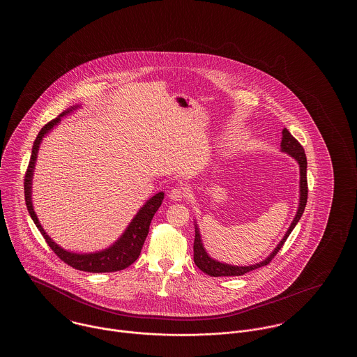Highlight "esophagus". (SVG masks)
Here are the masks:
<instances>
[{
    "label": "esophagus",
    "instance_id": "esophagus-1",
    "mask_svg": "<svg viewBox=\"0 0 357 357\" xmlns=\"http://www.w3.org/2000/svg\"><path fill=\"white\" fill-rule=\"evenodd\" d=\"M186 188L183 187H174L171 188L170 192H169V197H170L172 201H182L185 197H186Z\"/></svg>",
    "mask_w": 357,
    "mask_h": 357
}]
</instances>
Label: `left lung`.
<instances>
[{"label": "left lung", "instance_id": "1", "mask_svg": "<svg viewBox=\"0 0 357 357\" xmlns=\"http://www.w3.org/2000/svg\"><path fill=\"white\" fill-rule=\"evenodd\" d=\"M281 149L282 151L288 153L290 156H293L298 165H300V204H298V210L297 214L294 217V220L291 222L290 227H289L287 234L282 238V241L277 245V248L274 249L272 255H269L265 261L255 264L252 266H231V265H226L221 264L213 258H210L208 255L204 250L201 236L198 229L195 230V239H194V262L195 265L202 271V272L211 275V277H231V275H243L248 272L255 271L258 268H262L265 265H268L274 255L280 252V249L282 248V245L285 243V241L288 239L289 234L291 233V230L294 229V226L297 225V222L300 221L304 210H305L306 201H307V179H306V155L304 151V147L300 144V142L289 132L287 128H284L282 131V140H281Z\"/></svg>", "mask_w": 357, "mask_h": 357}]
</instances>
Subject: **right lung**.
<instances>
[{"mask_svg":"<svg viewBox=\"0 0 357 357\" xmlns=\"http://www.w3.org/2000/svg\"><path fill=\"white\" fill-rule=\"evenodd\" d=\"M69 111H72V109L63 112L59 118L47 123L41 128V131L38 132V135L34 140L31 160H29L28 169L25 172V179H24L25 204H26L28 211H29V214L33 220L34 225L37 226V229L43 234L45 242L53 250V253L57 255L63 262L68 264L69 266H72L73 269L83 271V272L111 273L123 271V269L128 268L131 264H134L137 259V257L140 255L143 243H144L147 234H149V230H150V223L153 221L155 213L158 211V208L160 207L162 201H163V197H165L163 192H158L156 195H153V198L139 210L137 215L130 223V226L127 227V230L124 231V234L121 236L119 241L115 242V245H112L109 249H105L102 252L93 253V255H75V253H69L67 250L61 249L60 246H57L51 238L47 236V233L41 227L40 222L34 214L33 206H32V201H31V188H32L34 162H36V158H37V151H38L40 143H41L44 135L48 131H51L53 126H56L60 121V118L67 115Z\"/></svg>","mask_w":357,"mask_h":357,"instance_id":"right-lung-1","label":"right lung"}]
</instances>
